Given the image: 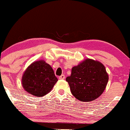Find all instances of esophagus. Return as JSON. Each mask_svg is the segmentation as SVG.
<instances>
[{
	"mask_svg": "<svg viewBox=\"0 0 130 130\" xmlns=\"http://www.w3.org/2000/svg\"><path fill=\"white\" fill-rule=\"evenodd\" d=\"M65 78V75H63V74H62L61 76H60L59 77V79H64Z\"/></svg>",
	"mask_w": 130,
	"mask_h": 130,
	"instance_id": "obj_1",
	"label": "esophagus"
}]
</instances>
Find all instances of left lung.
Wrapping results in <instances>:
<instances>
[{
	"instance_id": "obj_1",
	"label": "left lung",
	"mask_w": 130,
	"mask_h": 130,
	"mask_svg": "<svg viewBox=\"0 0 130 130\" xmlns=\"http://www.w3.org/2000/svg\"><path fill=\"white\" fill-rule=\"evenodd\" d=\"M66 81L76 99L89 102L103 94L108 82V75L101 63L88 58L72 67L71 76L67 77Z\"/></svg>"
}]
</instances>
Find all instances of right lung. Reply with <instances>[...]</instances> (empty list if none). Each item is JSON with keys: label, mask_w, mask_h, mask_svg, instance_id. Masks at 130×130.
<instances>
[{"label": "right lung", "mask_w": 130, "mask_h": 130, "mask_svg": "<svg viewBox=\"0 0 130 130\" xmlns=\"http://www.w3.org/2000/svg\"><path fill=\"white\" fill-rule=\"evenodd\" d=\"M58 78L53 69L44 60H38L31 63L24 72L22 84L24 90L37 97L48 94L53 88Z\"/></svg>", "instance_id": "add662e5"}]
</instances>
